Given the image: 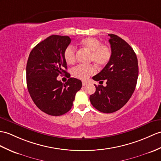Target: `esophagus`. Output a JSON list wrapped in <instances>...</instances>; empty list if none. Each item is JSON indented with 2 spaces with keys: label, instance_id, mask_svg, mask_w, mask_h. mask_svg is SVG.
Instances as JSON below:
<instances>
[{
  "label": "esophagus",
  "instance_id": "34e87169",
  "mask_svg": "<svg viewBox=\"0 0 161 161\" xmlns=\"http://www.w3.org/2000/svg\"><path fill=\"white\" fill-rule=\"evenodd\" d=\"M86 85H87V82L82 81V86H86Z\"/></svg>",
  "mask_w": 161,
  "mask_h": 161
}]
</instances>
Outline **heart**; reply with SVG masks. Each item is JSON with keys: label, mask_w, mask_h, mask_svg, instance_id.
Listing matches in <instances>:
<instances>
[{"label": "heart", "mask_w": 161, "mask_h": 161, "mask_svg": "<svg viewBox=\"0 0 161 161\" xmlns=\"http://www.w3.org/2000/svg\"><path fill=\"white\" fill-rule=\"evenodd\" d=\"M80 44L91 51L90 60L94 62L99 66H106L110 61L113 55L111 48L103 44L99 39L87 37L81 40ZM64 57L68 64H73L76 62V50L75 47L71 45L67 47L64 53ZM96 72L97 69L95 65H79L73 70V75L78 79L84 80Z\"/></svg>", "instance_id": "1"}]
</instances>
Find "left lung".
<instances>
[{"label":"left lung","mask_w":161,"mask_h":161,"mask_svg":"<svg viewBox=\"0 0 161 161\" xmlns=\"http://www.w3.org/2000/svg\"><path fill=\"white\" fill-rule=\"evenodd\" d=\"M113 55L102 71L92 77L106 81V86H95L96 91L90 96L93 107L103 113H113L125 105L135 90L139 66L136 55L124 40L108 34Z\"/></svg>","instance_id":"obj_1"}]
</instances>
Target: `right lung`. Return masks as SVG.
Segmentation results:
<instances>
[{"label":"right lung","mask_w":161,"mask_h":161,"mask_svg":"<svg viewBox=\"0 0 161 161\" xmlns=\"http://www.w3.org/2000/svg\"><path fill=\"white\" fill-rule=\"evenodd\" d=\"M69 36L52 35L38 43L31 50L26 68L27 84L33 102L48 115L60 116L69 112L81 81L70 77L64 57L70 43ZM65 74L69 77L65 84L57 77Z\"/></svg>","instance_id":"1"}]
</instances>
